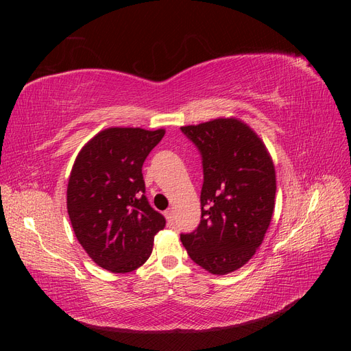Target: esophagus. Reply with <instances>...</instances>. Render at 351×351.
Instances as JSON below:
<instances>
[{
	"mask_svg": "<svg viewBox=\"0 0 351 351\" xmlns=\"http://www.w3.org/2000/svg\"><path fill=\"white\" fill-rule=\"evenodd\" d=\"M165 218H167V221H168V224H173V221H174V210L169 208V209H167L165 210Z\"/></svg>",
	"mask_w": 351,
	"mask_h": 351,
	"instance_id": "1",
	"label": "esophagus"
}]
</instances>
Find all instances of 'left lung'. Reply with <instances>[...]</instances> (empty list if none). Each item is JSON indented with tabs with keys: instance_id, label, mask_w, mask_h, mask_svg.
<instances>
[{
	"instance_id": "left-lung-1",
	"label": "left lung",
	"mask_w": 351,
	"mask_h": 351,
	"mask_svg": "<svg viewBox=\"0 0 351 351\" xmlns=\"http://www.w3.org/2000/svg\"><path fill=\"white\" fill-rule=\"evenodd\" d=\"M182 132L202 155L204 186L200 224L180 240L199 267L224 275L247 263L263 241L275 206V168L261 137L237 119Z\"/></svg>"
}]
</instances>
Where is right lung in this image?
Listing matches in <instances>:
<instances>
[{
  "instance_id": "1",
  "label": "right lung",
  "mask_w": 351,
  "mask_h": 351,
  "mask_svg": "<svg viewBox=\"0 0 351 351\" xmlns=\"http://www.w3.org/2000/svg\"><path fill=\"white\" fill-rule=\"evenodd\" d=\"M164 129L111 127L82 147L67 186V210L82 247L101 268L137 269L151 256L165 218L145 196L142 167Z\"/></svg>"
}]
</instances>
